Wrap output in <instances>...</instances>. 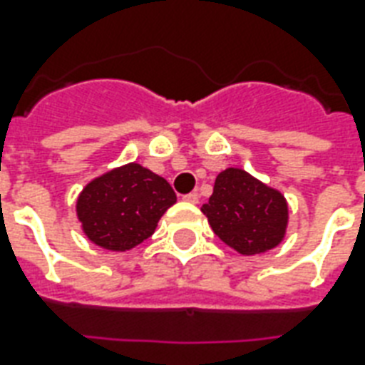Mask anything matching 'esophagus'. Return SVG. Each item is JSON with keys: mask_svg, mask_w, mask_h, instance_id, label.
<instances>
[{"mask_svg": "<svg viewBox=\"0 0 365 365\" xmlns=\"http://www.w3.org/2000/svg\"><path fill=\"white\" fill-rule=\"evenodd\" d=\"M183 200H185V202H191V205H197V202H199V195L197 193L183 195Z\"/></svg>", "mask_w": 365, "mask_h": 365, "instance_id": "esophagus-1", "label": "esophagus"}]
</instances>
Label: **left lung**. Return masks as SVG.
Masks as SVG:
<instances>
[{
	"label": "left lung",
	"instance_id": "left-lung-1",
	"mask_svg": "<svg viewBox=\"0 0 365 365\" xmlns=\"http://www.w3.org/2000/svg\"><path fill=\"white\" fill-rule=\"evenodd\" d=\"M202 214L223 242L246 255L274 248L288 223L282 195L239 168H227L216 178Z\"/></svg>",
	"mask_w": 365,
	"mask_h": 365
}]
</instances>
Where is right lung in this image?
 Here are the masks:
<instances>
[{
    "label": "right lung",
    "instance_id": "add662e5",
    "mask_svg": "<svg viewBox=\"0 0 365 365\" xmlns=\"http://www.w3.org/2000/svg\"><path fill=\"white\" fill-rule=\"evenodd\" d=\"M176 193L165 178L132 163L96 178L77 200L83 231L94 244L123 252L153 235Z\"/></svg>",
    "mask_w": 365,
    "mask_h": 365
}]
</instances>
